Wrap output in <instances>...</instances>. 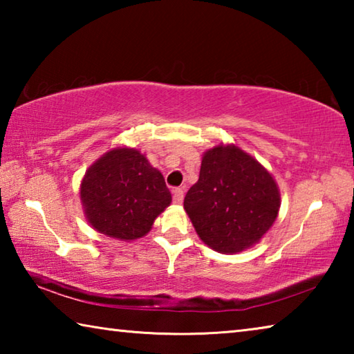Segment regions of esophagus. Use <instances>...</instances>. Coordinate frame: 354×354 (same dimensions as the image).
<instances>
[{"mask_svg": "<svg viewBox=\"0 0 354 354\" xmlns=\"http://www.w3.org/2000/svg\"><path fill=\"white\" fill-rule=\"evenodd\" d=\"M183 200H184V190L183 189L173 190V203H175V205H181Z\"/></svg>", "mask_w": 354, "mask_h": 354, "instance_id": "obj_1", "label": "esophagus"}]
</instances>
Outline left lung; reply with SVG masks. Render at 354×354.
I'll return each mask as SVG.
<instances>
[{
    "instance_id": "obj_1",
    "label": "left lung",
    "mask_w": 354,
    "mask_h": 354,
    "mask_svg": "<svg viewBox=\"0 0 354 354\" xmlns=\"http://www.w3.org/2000/svg\"><path fill=\"white\" fill-rule=\"evenodd\" d=\"M281 194L266 167L234 143L203 154L200 178L184 209L209 248L236 254L256 245L278 217Z\"/></svg>"
}]
</instances>
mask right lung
Here are the masks:
<instances>
[{
  "mask_svg": "<svg viewBox=\"0 0 354 354\" xmlns=\"http://www.w3.org/2000/svg\"><path fill=\"white\" fill-rule=\"evenodd\" d=\"M80 196L88 225L123 242L147 236L171 203L162 173L129 147L111 148L95 160L82 178Z\"/></svg>",
  "mask_w": 354,
  "mask_h": 354,
  "instance_id": "add662e5",
  "label": "right lung"
}]
</instances>
